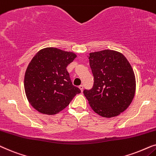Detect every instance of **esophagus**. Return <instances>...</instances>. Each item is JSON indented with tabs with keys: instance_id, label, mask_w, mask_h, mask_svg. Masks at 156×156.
<instances>
[{
	"instance_id": "obj_1",
	"label": "esophagus",
	"mask_w": 156,
	"mask_h": 156,
	"mask_svg": "<svg viewBox=\"0 0 156 156\" xmlns=\"http://www.w3.org/2000/svg\"><path fill=\"white\" fill-rule=\"evenodd\" d=\"M78 88H80V90L82 91L83 92V85H80L79 86V87H78Z\"/></svg>"
}]
</instances>
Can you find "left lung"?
Masks as SVG:
<instances>
[{
  "label": "left lung",
  "mask_w": 156,
  "mask_h": 156,
  "mask_svg": "<svg viewBox=\"0 0 156 156\" xmlns=\"http://www.w3.org/2000/svg\"><path fill=\"white\" fill-rule=\"evenodd\" d=\"M94 83L83 93L94 112L105 118L120 115L131 103L136 78L127 58L112 50L90 53L88 56Z\"/></svg>",
  "instance_id": "left-lung-1"
}]
</instances>
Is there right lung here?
<instances>
[{
  "mask_svg": "<svg viewBox=\"0 0 156 156\" xmlns=\"http://www.w3.org/2000/svg\"><path fill=\"white\" fill-rule=\"evenodd\" d=\"M76 56L73 52L45 48L31 60L25 73L24 88L28 102L38 112L47 115L59 113L80 93L66 69Z\"/></svg>",
  "mask_w": 156,
  "mask_h": 156,
  "instance_id": "right-lung-1",
  "label": "right lung"
}]
</instances>
